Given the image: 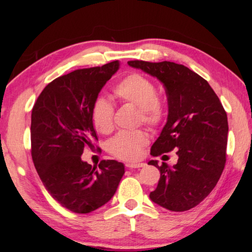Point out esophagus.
I'll return each instance as SVG.
<instances>
[{"label": "esophagus", "instance_id": "1", "mask_svg": "<svg viewBox=\"0 0 252 252\" xmlns=\"http://www.w3.org/2000/svg\"><path fill=\"white\" fill-rule=\"evenodd\" d=\"M145 163L143 162H133V163H126V167L130 169H135V168H144L145 167Z\"/></svg>", "mask_w": 252, "mask_h": 252}]
</instances>
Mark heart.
<instances>
[{
    "instance_id": "1",
    "label": "heart",
    "mask_w": 252,
    "mask_h": 252,
    "mask_svg": "<svg viewBox=\"0 0 252 252\" xmlns=\"http://www.w3.org/2000/svg\"><path fill=\"white\" fill-rule=\"evenodd\" d=\"M114 94L123 103H129L140 108L144 123L157 126L162 121L164 109L158 98L157 85L151 79L140 73H132L118 83ZM114 106L108 100L99 97L94 101L91 112L95 130L100 134H109L114 129ZM149 142L146 131H122L111 138L109 152L118 159L134 161L141 157L142 149Z\"/></svg>"
}]
</instances>
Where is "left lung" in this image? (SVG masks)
<instances>
[{
    "label": "left lung",
    "instance_id": "1",
    "mask_svg": "<svg viewBox=\"0 0 252 252\" xmlns=\"http://www.w3.org/2000/svg\"><path fill=\"white\" fill-rule=\"evenodd\" d=\"M127 63L157 78L168 96L167 123L151 155L158 157L175 149L179 157L173 167L165 162L158 165L157 160L148 162L160 171L157 189L149 198L170 211L189 210L210 194L223 172L226 112L206 80L183 65L144 61Z\"/></svg>",
    "mask_w": 252,
    "mask_h": 252
}]
</instances>
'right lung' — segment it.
Wrapping results in <instances>:
<instances>
[{"label":"right lung","mask_w":252,"mask_h":252,"mask_svg":"<svg viewBox=\"0 0 252 252\" xmlns=\"http://www.w3.org/2000/svg\"><path fill=\"white\" fill-rule=\"evenodd\" d=\"M115 61L78 69L55 79L37 97L31 114V156L47 191L76 213L108 202L125 174V165L103 160L92 167L81 159L97 141L91 112L100 90L119 69Z\"/></svg>","instance_id":"right-lung-1"}]
</instances>
